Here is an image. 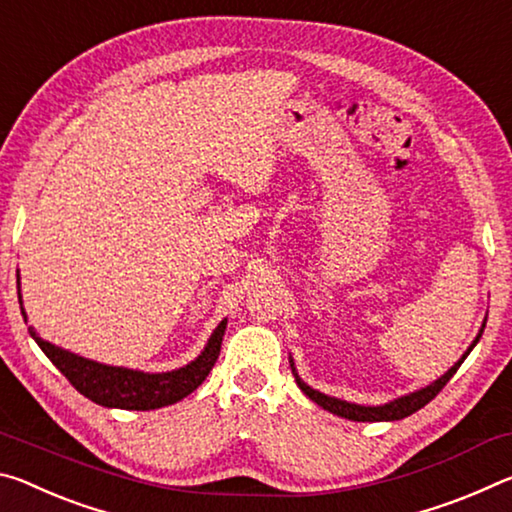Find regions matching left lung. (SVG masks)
Returning <instances> with one entry per match:
<instances>
[{
  "label": "left lung",
  "instance_id": "obj_1",
  "mask_svg": "<svg viewBox=\"0 0 512 512\" xmlns=\"http://www.w3.org/2000/svg\"><path fill=\"white\" fill-rule=\"evenodd\" d=\"M485 322H488V317H485L479 333H476V338L472 340V345L467 347V351L463 356H460L454 365L449 367V370L440 376V379H435L433 383L424 385V388L415 390V392H408V395H401L397 399L388 401V404H379V406H363V404H351V401H345V399H338V397H329L324 395V392L311 388V385L301 381V376L297 374V367H295V360H292L290 356V367H292V374H295V381L301 388V392L308 399H313L317 406L329 410V413L338 415V417H345V420H351V422H397V420H404V417L417 413V410L424 408L429 401L438 395V392L445 388V385L449 383L451 376L456 374V370L460 365H463V360L469 356V351H472L476 347V342L481 340L483 335V329H485Z\"/></svg>",
  "mask_w": 512,
  "mask_h": 512
}]
</instances>
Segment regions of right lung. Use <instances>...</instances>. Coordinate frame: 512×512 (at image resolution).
Returning a JSON list of instances; mask_svg holds the SVG:
<instances>
[{"mask_svg": "<svg viewBox=\"0 0 512 512\" xmlns=\"http://www.w3.org/2000/svg\"><path fill=\"white\" fill-rule=\"evenodd\" d=\"M18 297L22 308V292H20V270H18ZM27 322V313H24ZM226 331V320L215 326V331L208 338L206 347L201 354L190 360L188 365L177 367L172 372H142L129 370V367H115L97 360L83 358L72 354L63 347H56L52 342L40 338L33 326H29L31 338L38 342V347L45 351V356L52 360L67 381L77 388L83 397L95 401L106 408H122V410H154L170 404H177L183 397H188L192 390H197L208 372L213 370L217 356H220L222 338Z\"/></svg>", "mask_w": 512, "mask_h": 512, "instance_id": "add662e5", "label": "right lung"}]
</instances>
